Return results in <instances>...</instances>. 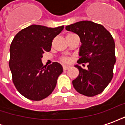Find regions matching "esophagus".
Instances as JSON below:
<instances>
[{"instance_id":"34e87169","label":"esophagus","mask_w":125,"mask_h":125,"mask_svg":"<svg viewBox=\"0 0 125 125\" xmlns=\"http://www.w3.org/2000/svg\"><path fill=\"white\" fill-rule=\"evenodd\" d=\"M63 68L64 70H68V68H70V66H63Z\"/></svg>"}]
</instances>
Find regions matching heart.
Listing matches in <instances>:
<instances>
[{
  "label": "heart",
  "mask_w": 125,
  "mask_h": 125,
  "mask_svg": "<svg viewBox=\"0 0 125 125\" xmlns=\"http://www.w3.org/2000/svg\"><path fill=\"white\" fill-rule=\"evenodd\" d=\"M69 35H71V34H69ZM62 62H65V63H68L70 62V59L69 58H67V57H63V58H62Z\"/></svg>",
  "instance_id": "obj_1"
}]
</instances>
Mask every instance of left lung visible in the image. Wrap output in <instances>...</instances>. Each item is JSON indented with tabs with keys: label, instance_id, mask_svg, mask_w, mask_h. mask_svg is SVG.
<instances>
[{
	"label": "left lung",
	"instance_id": "left-lung-1",
	"mask_svg": "<svg viewBox=\"0 0 125 125\" xmlns=\"http://www.w3.org/2000/svg\"><path fill=\"white\" fill-rule=\"evenodd\" d=\"M66 29L80 38L78 63H88L87 70L75 65L79 74L73 81L74 89L87 96L101 94L112 79L116 63L115 43L112 35L103 25L88 20L66 26Z\"/></svg>",
	"mask_w": 125,
	"mask_h": 125
}]
</instances>
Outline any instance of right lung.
<instances>
[{
    "mask_svg": "<svg viewBox=\"0 0 125 125\" xmlns=\"http://www.w3.org/2000/svg\"><path fill=\"white\" fill-rule=\"evenodd\" d=\"M63 26L50 27L33 24L16 34L10 46L9 66L17 90L28 99L40 101L51 94L63 67L57 62L47 67L42 63L44 51Z\"/></svg>",
    "mask_w": 125,
    "mask_h": 125,
    "instance_id": "right-lung-1",
    "label": "right lung"
}]
</instances>
